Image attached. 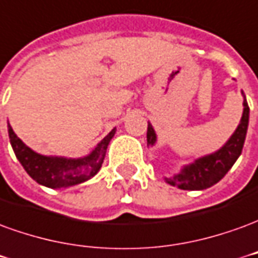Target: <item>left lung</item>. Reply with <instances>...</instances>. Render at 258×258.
I'll list each match as a JSON object with an SVG mask.
<instances>
[{
    "label": "left lung",
    "mask_w": 258,
    "mask_h": 258,
    "mask_svg": "<svg viewBox=\"0 0 258 258\" xmlns=\"http://www.w3.org/2000/svg\"><path fill=\"white\" fill-rule=\"evenodd\" d=\"M242 94L244 98L242 119L229 140L213 154L200 157L191 164L184 165L179 173H175L171 178H165L167 183L176 186L182 190H204L207 187H211L213 184L218 183L221 179L225 176L226 172L236 162L239 155L242 154L243 144H244V139L247 133V126H249L250 109L243 91ZM155 142H157V135H155L153 125L149 122L147 146H154Z\"/></svg>",
    "instance_id": "obj_1"
}]
</instances>
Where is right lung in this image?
<instances>
[{"instance_id": "obj_1", "label": "right lung", "mask_w": 258, "mask_h": 258, "mask_svg": "<svg viewBox=\"0 0 258 258\" xmlns=\"http://www.w3.org/2000/svg\"><path fill=\"white\" fill-rule=\"evenodd\" d=\"M115 132L116 129L114 127L97 144L96 149L86 157L67 158V157H55V155H43L33 151L16 136L14 129L8 123L9 142L22 167L25 168V171L37 183L51 189L71 187L93 178L103 165L107 147L111 139L114 138Z\"/></svg>"}]
</instances>
